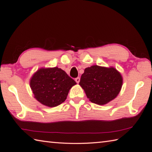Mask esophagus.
<instances>
[{"instance_id": "obj_1", "label": "esophagus", "mask_w": 152, "mask_h": 152, "mask_svg": "<svg viewBox=\"0 0 152 152\" xmlns=\"http://www.w3.org/2000/svg\"><path fill=\"white\" fill-rule=\"evenodd\" d=\"M75 81L77 83H79L80 82V77H77L75 79Z\"/></svg>"}]
</instances>
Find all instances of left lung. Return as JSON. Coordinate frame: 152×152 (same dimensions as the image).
Returning a JSON list of instances; mask_svg holds the SVG:
<instances>
[{"mask_svg":"<svg viewBox=\"0 0 152 152\" xmlns=\"http://www.w3.org/2000/svg\"><path fill=\"white\" fill-rule=\"evenodd\" d=\"M122 83V75L114 67L94 65L85 69L79 85L91 102L103 105L116 98Z\"/></svg>","mask_w":152,"mask_h":152,"instance_id":"left-lung-1","label":"left lung"}]
</instances>
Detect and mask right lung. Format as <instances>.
I'll use <instances>...</instances> for the list:
<instances>
[{"label": "right lung", "instance_id": "right-lung-1", "mask_svg": "<svg viewBox=\"0 0 152 152\" xmlns=\"http://www.w3.org/2000/svg\"><path fill=\"white\" fill-rule=\"evenodd\" d=\"M76 82L57 67L40 68L30 79V86L35 98L43 105L54 107L65 102Z\"/></svg>", "mask_w": 152, "mask_h": 152}]
</instances>
